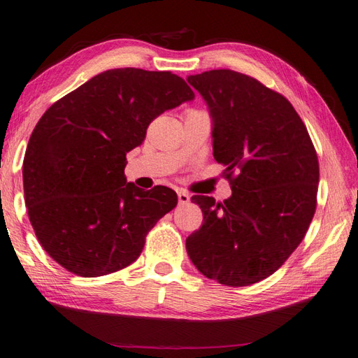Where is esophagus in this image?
Here are the masks:
<instances>
[{
  "mask_svg": "<svg viewBox=\"0 0 358 358\" xmlns=\"http://www.w3.org/2000/svg\"><path fill=\"white\" fill-rule=\"evenodd\" d=\"M178 199L180 206H185V203L189 202V196L185 192H178Z\"/></svg>",
  "mask_w": 358,
  "mask_h": 358,
  "instance_id": "esophagus-1",
  "label": "esophagus"
}]
</instances>
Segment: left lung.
I'll return each mask as SVG.
<instances>
[{
  "instance_id": "left-lung-1",
  "label": "left lung",
  "mask_w": 358,
  "mask_h": 358,
  "mask_svg": "<svg viewBox=\"0 0 358 358\" xmlns=\"http://www.w3.org/2000/svg\"><path fill=\"white\" fill-rule=\"evenodd\" d=\"M208 106L213 156L225 165L224 203L193 196L202 227L187 238L196 268L225 286L271 276L303 241L317 208L318 157L290 101L230 69L189 76Z\"/></svg>"
}]
</instances>
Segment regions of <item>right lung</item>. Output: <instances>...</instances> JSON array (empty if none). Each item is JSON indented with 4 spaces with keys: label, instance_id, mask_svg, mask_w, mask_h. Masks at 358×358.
<instances>
[{
    "label": "right lung",
    "instance_id": "right-lung-1",
    "mask_svg": "<svg viewBox=\"0 0 358 358\" xmlns=\"http://www.w3.org/2000/svg\"><path fill=\"white\" fill-rule=\"evenodd\" d=\"M193 99L169 71L122 68L87 80L43 114L26 148L23 184L29 220L50 258L85 278L138 258L178 194L127 182V152L157 115Z\"/></svg>",
    "mask_w": 358,
    "mask_h": 358
}]
</instances>
